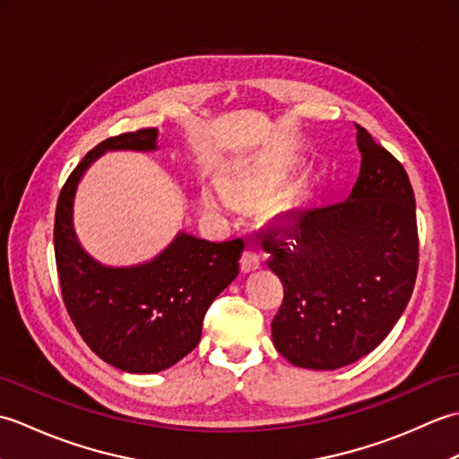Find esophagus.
<instances>
[{
    "mask_svg": "<svg viewBox=\"0 0 459 459\" xmlns=\"http://www.w3.org/2000/svg\"><path fill=\"white\" fill-rule=\"evenodd\" d=\"M262 264V258L256 255V252L247 250L245 255L240 258V268L242 272H252V270H258Z\"/></svg>",
    "mask_w": 459,
    "mask_h": 459,
    "instance_id": "1",
    "label": "esophagus"
}]
</instances>
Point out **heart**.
<instances>
[{"mask_svg":"<svg viewBox=\"0 0 459 459\" xmlns=\"http://www.w3.org/2000/svg\"><path fill=\"white\" fill-rule=\"evenodd\" d=\"M258 178L255 173H235L229 178V187L235 195H245L250 189H255ZM201 204L203 209L211 214H227L235 209V201L230 195L224 191L219 183H207L201 191Z\"/></svg>","mask_w":459,"mask_h":459,"instance_id":"heart-1","label":"heart"}]
</instances>
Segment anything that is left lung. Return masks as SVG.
Masks as SVG:
<instances>
[{
  "mask_svg": "<svg viewBox=\"0 0 459 459\" xmlns=\"http://www.w3.org/2000/svg\"><path fill=\"white\" fill-rule=\"evenodd\" d=\"M360 171L349 197L280 214L262 235L284 284L272 319L291 365L333 370L370 353L401 319L418 272L416 204L404 168L357 124Z\"/></svg>",
  "mask_w": 459,
  "mask_h": 459,
  "instance_id": "1",
  "label": "left lung"
}]
</instances>
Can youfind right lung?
Returning a JSON list of instances; mask_svg holds the SVG:
<instances>
[{"label": "right lung", "instance_id": "1", "mask_svg": "<svg viewBox=\"0 0 459 459\" xmlns=\"http://www.w3.org/2000/svg\"><path fill=\"white\" fill-rule=\"evenodd\" d=\"M158 128L104 140L84 155L58 195L55 258L68 316L106 363L135 375L169 368L197 347L212 299L238 276L245 242H211L179 232L158 256L106 266L81 245L74 197L86 169L106 152H155Z\"/></svg>", "mask_w": 459, "mask_h": 459}]
</instances>
